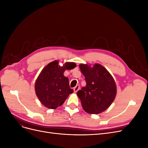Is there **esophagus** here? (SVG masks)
I'll return each mask as SVG.
<instances>
[{
  "label": "esophagus",
  "mask_w": 148,
  "mask_h": 148,
  "mask_svg": "<svg viewBox=\"0 0 148 148\" xmlns=\"http://www.w3.org/2000/svg\"><path fill=\"white\" fill-rule=\"evenodd\" d=\"M79 89V84H77V86H76L75 88H74V89H73V90H74V92H77L78 90Z\"/></svg>",
  "instance_id": "esophagus-1"
}]
</instances>
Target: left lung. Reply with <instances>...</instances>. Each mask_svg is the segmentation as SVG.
<instances>
[{"label": "left lung", "instance_id": "obj_1", "mask_svg": "<svg viewBox=\"0 0 148 148\" xmlns=\"http://www.w3.org/2000/svg\"><path fill=\"white\" fill-rule=\"evenodd\" d=\"M86 86L77 92L83 109L89 114H97L111 105L116 96V84L112 75L104 66L95 64L91 66L80 64Z\"/></svg>", "mask_w": 148, "mask_h": 148}]
</instances>
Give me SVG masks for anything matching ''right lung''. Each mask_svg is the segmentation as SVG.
I'll return each mask as SVG.
<instances>
[{
    "mask_svg": "<svg viewBox=\"0 0 148 148\" xmlns=\"http://www.w3.org/2000/svg\"><path fill=\"white\" fill-rule=\"evenodd\" d=\"M59 62L49 63L41 71L35 83V91L39 101L47 108L56 109L64 104L69 95L73 92L69 86V78L64 77L65 70H71L77 65L66 62L60 66Z\"/></svg>",
    "mask_w": 148,
    "mask_h": 148,
    "instance_id": "1",
    "label": "right lung"
}]
</instances>
